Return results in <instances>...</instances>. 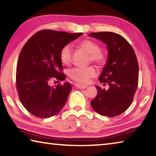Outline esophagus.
I'll return each instance as SVG.
<instances>
[{
  "instance_id": "34e87169",
  "label": "esophagus",
  "mask_w": 156,
  "mask_h": 156,
  "mask_svg": "<svg viewBox=\"0 0 156 156\" xmlns=\"http://www.w3.org/2000/svg\"><path fill=\"white\" fill-rule=\"evenodd\" d=\"M74 85L76 87L79 88V89H86L87 87V85H83V84H77V83H76Z\"/></svg>"
}]
</instances>
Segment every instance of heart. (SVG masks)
<instances>
[{"mask_svg":"<svg viewBox=\"0 0 156 156\" xmlns=\"http://www.w3.org/2000/svg\"><path fill=\"white\" fill-rule=\"evenodd\" d=\"M80 46L90 54L89 61L96 63L99 66H103L108 60L107 52L100 49L99 44L96 41L85 39L80 43ZM73 48L70 44L62 47L60 52V59L64 65H68L72 62ZM96 74V70L94 66L87 67H74L69 71L68 75L71 79L78 83L87 84L91 78Z\"/></svg>","mask_w":156,"mask_h":156,"instance_id":"1","label":"heart"}]
</instances>
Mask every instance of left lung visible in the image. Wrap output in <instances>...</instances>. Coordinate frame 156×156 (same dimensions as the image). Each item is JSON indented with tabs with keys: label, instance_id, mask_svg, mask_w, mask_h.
<instances>
[{
	"label": "left lung",
	"instance_id": "obj_1",
	"mask_svg": "<svg viewBox=\"0 0 156 156\" xmlns=\"http://www.w3.org/2000/svg\"><path fill=\"white\" fill-rule=\"evenodd\" d=\"M107 44L108 60L99 80L109 89L97 86L96 98L91 101L100 115L115 117L128 109L133 102L138 84V62L133 47L121 35L110 31L89 34Z\"/></svg>",
	"mask_w": 156,
	"mask_h": 156
}]
</instances>
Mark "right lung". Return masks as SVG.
Masks as SVG:
<instances>
[{"label":"right lung","instance_id":"obj_1","mask_svg":"<svg viewBox=\"0 0 156 156\" xmlns=\"http://www.w3.org/2000/svg\"><path fill=\"white\" fill-rule=\"evenodd\" d=\"M83 35L51 30L39 31L26 42L18 59L16 85L21 103L33 115L47 118L60 112L72 85L50 86V81L65 80L60 52L63 46Z\"/></svg>","mask_w":156,"mask_h":156}]
</instances>
